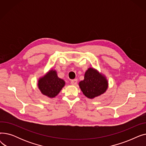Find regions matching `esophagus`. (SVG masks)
I'll use <instances>...</instances> for the list:
<instances>
[{
	"label": "esophagus",
	"instance_id": "34e87169",
	"mask_svg": "<svg viewBox=\"0 0 146 146\" xmlns=\"http://www.w3.org/2000/svg\"><path fill=\"white\" fill-rule=\"evenodd\" d=\"M78 83V80L77 79H73L71 81V84L72 85H76Z\"/></svg>",
	"mask_w": 146,
	"mask_h": 146
}]
</instances>
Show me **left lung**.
<instances>
[{"mask_svg": "<svg viewBox=\"0 0 146 146\" xmlns=\"http://www.w3.org/2000/svg\"><path fill=\"white\" fill-rule=\"evenodd\" d=\"M79 85L85 96L93 99L105 92L108 83L105 76L90 67L85 72L84 80L79 82Z\"/></svg>", "mask_w": 146, "mask_h": 146, "instance_id": "8db88e82", "label": "left lung"}]
</instances>
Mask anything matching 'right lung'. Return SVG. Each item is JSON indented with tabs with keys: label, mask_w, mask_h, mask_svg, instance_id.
<instances>
[{
	"label": "right lung",
	"mask_w": 146,
	"mask_h": 146,
	"mask_svg": "<svg viewBox=\"0 0 146 146\" xmlns=\"http://www.w3.org/2000/svg\"><path fill=\"white\" fill-rule=\"evenodd\" d=\"M65 82L59 78L56 70H50L38 80V86L41 92L50 98L56 96L64 86Z\"/></svg>",
	"instance_id": "obj_1"
}]
</instances>
